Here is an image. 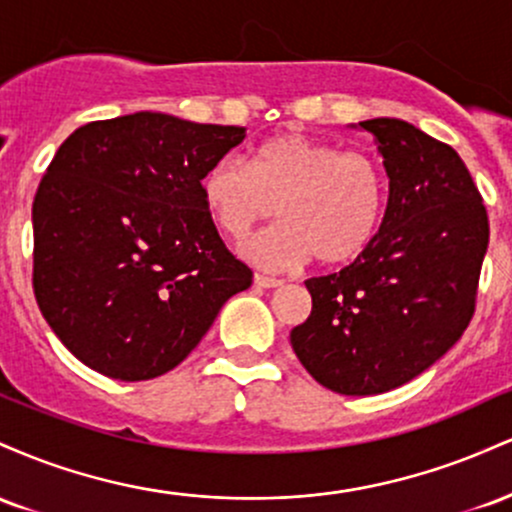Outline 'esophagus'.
I'll return each mask as SVG.
<instances>
[{
  "label": "esophagus",
  "instance_id": "esophagus-1",
  "mask_svg": "<svg viewBox=\"0 0 512 512\" xmlns=\"http://www.w3.org/2000/svg\"><path fill=\"white\" fill-rule=\"evenodd\" d=\"M255 284L260 286V289H276V286H281L284 281L276 279V276H267V274H255Z\"/></svg>",
  "mask_w": 512,
  "mask_h": 512
}]
</instances>
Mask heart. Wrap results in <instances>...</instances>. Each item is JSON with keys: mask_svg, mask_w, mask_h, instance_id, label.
<instances>
[{"mask_svg": "<svg viewBox=\"0 0 512 512\" xmlns=\"http://www.w3.org/2000/svg\"><path fill=\"white\" fill-rule=\"evenodd\" d=\"M199 192L209 219L233 243H245L276 209L281 221L250 248L262 267L284 269L310 257L344 267L378 238L390 182L368 151L286 132L257 144L248 166L231 156L211 163Z\"/></svg>", "mask_w": 512, "mask_h": 512, "instance_id": "obj_1", "label": "heart"}]
</instances>
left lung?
Instances as JSON below:
<instances>
[{
  "label": "left lung",
  "instance_id": "left-lung-1",
  "mask_svg": "<svg viewBox=\"0 0 512 512\" xmlns=\"http://www.w3.org/2000/svg\"><path fill=\"white\" fill-rule=\"evenodd\" d=\"M358 125L390 178L383 228L342 272L305 281L313 310L291 346L327 390L366 397L409 383L467 330L489 216L452 146L397 117Z\"/></svg>",
  "mask_w": 512,
  "mask_h": 512
}]
</instances>
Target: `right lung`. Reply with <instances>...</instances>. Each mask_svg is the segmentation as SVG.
Returning a JSON list of instances; mask_svg holds the SVG:
<instances>
[{"label": "right lung", "instance_id": "1", "mask_svg": "<svg viewBox=\"0 0 512 512\" xmlns=\"http://www.w3.org/2000/svg\"><path fill=\"white\" fill-rule=\"evenodd\" d=\"M243 139L245 127L163 113L88 122L64 139L33 199V293L84 366L158 378L252 284L199 192Z\"/></svg>", "mask_w": 512, "mask_h": 512}]
</instances>
